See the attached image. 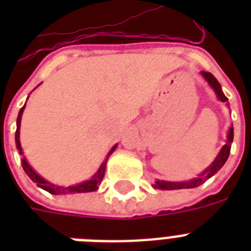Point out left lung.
I'll use <instances>...</instances> for the list:
<instances>
[{"mask_svg": "<svg viewBox=\"0 0 251 251\" xmlns=\"http://www.w3.org/2000/svg\"><path fill=\"white\" fill-rule=\"evenodd\" d=\"M201 74L208 82V84L212 87V90L215 91V94H216L219 100L223 102L228 101V98L223 94L222 86L218 82V79L208 72H201ZM232 142H233V126L229 127L228 137H226V143L222 147V150H220V152H219V155L214 160V163L207 168V169H204L198 177H195V178L190 179V181H185V182H171V181H160V179H156L152 186L155 189H159V190H178V189H193V187H198L199 185H202L203 182H206L207 179L211 178L215 173H218L219 169L226 164V159L229 156Z\"/></svg>", "mask_w": 251, "mask_h": 251, "instance_id": "1", "label": "left lung"}]
</instances>
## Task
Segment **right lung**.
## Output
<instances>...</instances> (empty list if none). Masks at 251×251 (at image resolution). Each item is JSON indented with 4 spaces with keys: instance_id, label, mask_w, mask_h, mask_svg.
I'll use <instances>...</instances> for the list:
<instances>
[{
    "instance_id": "obj_1",
    "label": "right lung",
    "mask_w": 251,
    "mask_h": 251,
    "mask_svg": "<svg viewBox=\"0 0 251 251\" xmlns=\"http://www.w3.org/2000/svg\"><path fill=\"white\" fill-rule=\"evenodd\" d=\"M25 108V104L19 110V114H18V118H17V131H15V143H17V149L19 151L21 155H23V151H22V146H21V141H19V129H21V120H22V114H23V110ZM117 145H114L112 147V150L109 151V153L106 155L105 160L102 161L100 168L98 169V172L95 173L90 179H87L84 182L82 183H78V185H73V186H58V185H54V183H50L48 182L47 179H44L43 177L37 175L36 172L33 171L31 165L27 163L25 160V157L23 156L22 157V167L25 169V172L27 173L29 178L32 179L33 182L37 183V186L41 187V189H44L47 190L48 193L50 194H54V195H60V194H79V193H91V191H96L99 189V185L101 183V179L104 177V173H105V167H106V161H108V157L112 155L114 150H116Z\"/></svg>"
}]
</instances>
